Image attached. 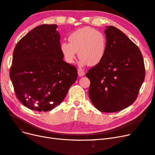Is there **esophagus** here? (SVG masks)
Wrapping results in <instances>:
<instances>
[{
  "mask_svg": "<svg viewBox=\"0 0 155 155\" xmlns=\"http://www.w3.org/2000/svg\"><path fill=\"white\" fill-rule=\"evenodd\" d=\"M78 76H79V77H82V76H84V75H85V72H84L83 70L79 69V70H78Z\"/></svg>",
  "mask_w": 155,
  "mask_h": 155,
  "instance_id": "34e87169",
  "label": "esophagus"
}]
</instances>
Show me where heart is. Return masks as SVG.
Wrapping results in <instances>:
<instances>
[{"instance_id": "1", "label": "heart", "mask_w": 155, "mask_h": 155, "mask_svg": "<svg viewBox=\"0 0 155 155\" xmlns=\"http://www.w3.org/2000/svg\"><path fill=\"white\" fill-rule=\"evenodd\" d=\"M69 43L63 42L60 46L64 60L72 64L77 51L81 66H95L104 59L107 50V39L103 33L88 27L82 28L70 34Z\"/></svg>"}]
</instances>
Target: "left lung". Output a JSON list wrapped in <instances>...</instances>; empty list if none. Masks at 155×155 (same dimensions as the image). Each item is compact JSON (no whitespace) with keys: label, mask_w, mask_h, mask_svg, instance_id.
<instances>
[{"label":"left lung","mask_w":155,"mask_h":155,"mask_svg":"<svg viewBox=\"0 0 155 155\" xmlns=\"http://www.w3.org/2000/svg\"><path fill=\"white\" fill-rule=\"evenodd\" d=\"M107 50L101 61L86 74L88 96L97 109L114 112L128 107L137 98L145 79L141 51L116 27L106 26Z\"/></svg>","instance_id":"1"}]
</instances>
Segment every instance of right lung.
<instances>
[{"label": "right lung", "instance_id": "add662e5", "mask_svg": "<svg viewBox=\"0 0 155 155\" xmlns=\"http://www.w3.org/2000/svg\"><path fill=\"white\" fill-rule=\"evenodd\" d=\"M56 25L35 27L16 45L10 76L23 105L49 111L59 105L76 81V68L64 61Z\"/></svg>", "mask_w": 155, "mask_h": 155}]
</instances>
